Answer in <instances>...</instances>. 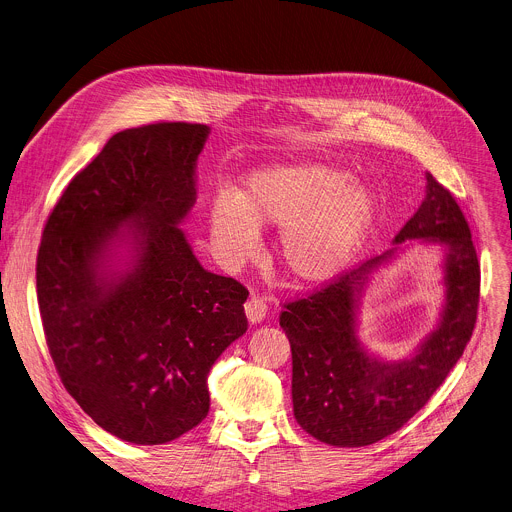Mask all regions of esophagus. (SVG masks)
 Instances as JSON below:
<instances>
[{"instance_id": "1", "label": "esophagus", "mask_w": 512, "mask_h": 512, "mask_svg": "<svg viewBox=\"0 0 512 512\" xmlns=\"http://www.w3.org/2000/svg\"><path fill=\"white\" fill-rule=\"evenodd\" d=\"M245 312H247V318L249 322H261L267 314V304L263 298L259 296H251L247 302H245Z\"/></svg>"}]
</instances>
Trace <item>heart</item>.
Returning <instances> with one entry per match:
<instances>
[{"label":"heart","mask_w":512,"mask_h":512,"mask_svg":"<svg viewBox=\"0 0 512 512\" xmlns=\"http://www.w3.org/2000/svg\"><path fill=\"white\" fill-rule=\"evenodd\" d=\"M376 198L343 169L296 163L251 173L239 194L218 192L208 208L210 243L224 265L253 259L259 228H282L277 257L298 282L337 275L361 249Z\"/></svg>","instance_id":"heart-1"}]
</instances>
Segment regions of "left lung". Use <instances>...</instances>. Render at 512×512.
Returning a JSON list of instances; mask_svg holds the SVG:
<instances>
[{
    "label": "left lung",
    "mask_w": 512,
    "mask_h": 512,
    "mask_svg": "<svg viewBox=\"0 0 512 512\" xmlns=\"http://www.w3.org/2000/svg\"><path fill=\"white\" fill-rule=\"evenodd\" d=\"M425 239L445 247V308L439 327L410 359L386 363L357 339V298L396 249L369 259L306 298L286 302L280 327L292 347V400L298 425L335 447L376 443L421 410L466 349L478 316L480 263L466 216L427 173V198L394 243Z\"/></svg>",
    "instance_id": "8db88e82"
}]
</instances>
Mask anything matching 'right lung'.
Listing matches in <instances>:
<instances>
[{
    "mask_svg": "<svg viewBox=\"0 0 512 512\" xmlns=\"http://www.w3.org/2000/svg\"><path fill=\"white\" fill-rule=\"evenodd\" d=\"M210 128L155 122L116 132L65 188L42 230L36 296L59 378L96 425L169 443L210 408L208 374L247 331L249 290L206 271L177 226L196 204ZM130 242L131 265L105 269Z\"/></svg>",
    "mask_w": 512,
    "mask_h": 512,
    "instance_id": "right-lung-1",
    "label": "right lung"
}]
</instances>
